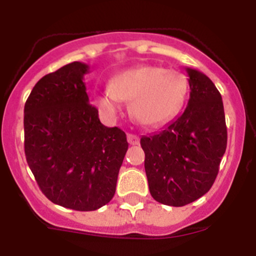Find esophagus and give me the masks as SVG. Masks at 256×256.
Instances as JSON below:
<instances>
[{
    "label": "esophagus",
    "instance_id": "34e87169",
    "mask_svg": "<svg viewBox=\"0 0 256 256\" xmlns=\"http://www.w3.org/2000/svg\"><path fill=\"white\" fill-rule=\"evenodd\" d=\"M128 141L130 144H138L140 142V138H138V136L134 135V134H128Z\"/></svg>",
    "mask_w": 256,
    "mask_h": 256
}]
</instances>
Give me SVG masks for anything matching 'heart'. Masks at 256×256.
<instances>
[{"instance_id":"b5f03b06","label":"heart","mask_w":256,"mask_h":256,"mask_svg":"<svg viewBox=\"0 0 256 256\" xmlns=\"http://www.w3.org/2000/svg\"><path fill=\"white\" fill-rule=\"evenodd\" d=\"M186 92L187 80L182 73L142 66L114 76L110 89L96 96V104L102 112L114 115L120 109L121 100L130 102L131 116L141 125L154 126L180 110Z\"/></svg>"}]
</instances>
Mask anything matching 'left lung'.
Here are the masks:
<instances>
[{
  "mask_svg": "<svg viewBox=\"0 0 256 256\" xmlns=\"http://www.w3.org/2000/svg\"><path fill=\"white\" fill-rule=\"evenodd\" d=\"M186 70L190 90L186 109L160 132L140 141L150 193L172 207L194 202L210 190L226 148L220 92L206 74Z\"/></svg>",
  "mask_w": 256,
  "mask_h": 256,
  "instance_id": "obj_1",
  "label": "left lung"
}]
</instances>
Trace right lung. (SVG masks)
I'll use <instances>...</instances> for the list:
<instances>
[{
  "label": "right lung",
  "instance_id": "add662e5",
  "mask_svg": "<svg viewBox=\"0 0 256 256\" xmlns=\"http://www.w3.org/2000/svg\"><path fill=\"white\" fill-rule=\"evenodd\" d=\"M73 62L43 76L24 105V154L43 194L56 204L96 210L112 200L128 151L126 134L106 128L89 104L84 76Z\"/></svg>",
  "mask_w": 256,
  "mask_h": 256
}]
</instances>
